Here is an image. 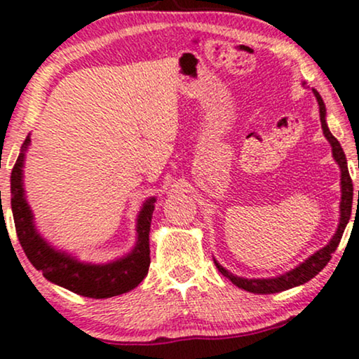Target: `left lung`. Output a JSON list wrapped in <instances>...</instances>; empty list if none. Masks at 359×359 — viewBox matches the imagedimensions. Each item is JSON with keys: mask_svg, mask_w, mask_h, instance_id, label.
<instances>
[{"mask_svg": "<svg viewBox=\"0 0 359 359\" xmlns=\"http://www.w3.org/2000/svg\"><path fill=\"white\" fill-rule=\"evenodd\" d=\"M313 94H315L316 101H318V106H320L321 129H323L325 137L328 139V142L331 144V151H333L334 161L338 162L339 169H341V203H339V213H341V215H339L338 229H337V232H334L333 238L330 240V243L326 245V247H323L316 253H313L310 258H306L305 262L300 263L297 269L287 271L285 275L275 276V278H242V276L230 273V271L225 270L219 262L213 260L220 273L226 276V278L232 281L233 285H237L238 288L245 290V292L258 293V294H270V293L285 292V290L298 287V285H303V283H306V281H310L313 276L318 275L320 271L326 266V263L331 260V255H333L334 250L338 248L339 240H341L344 229H346V225H348L349 217H351L353 182H351V177H349V172H348L346 156H344L343 149H341V146H339L337 137L330 133L328 126H326V107H325L323 99H321L318 90L313 89ZM358 201H359V192H358Z\"/></svg>", "mask_w": 359, "mask_h": 359, "instance_id": "8db88e82", "label": "left lung"}]
</instances>
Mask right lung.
Masks as SVG:
<instances>
[{
	"mask_svg": "<svg viewBox=\"0 0 359 359\" xmlns=\"http://www.w3.org/2000/svg\"><path fill=\"white\" fill-rule=\"evenodd\" d=\"M31 142L29 135L22 142L21 154L11 172V210L18 240H20L26 257L36 270L43 271V276L59 287L83 294L88 298H111L127 293L137 287L146 278L151 265V248H149V232L156 197L147 198L137 215V242L133 252L126 257L104 265L84 263L76 260L53 248L38 233L34 226L33 212L26 202L22 187V165L25 152Z\"/></svg>",
	"mask_w": 359,
	"mask_h": 359,
	"instance_id": "obj_1",
	"label": "right lung"
}]
</instances>
